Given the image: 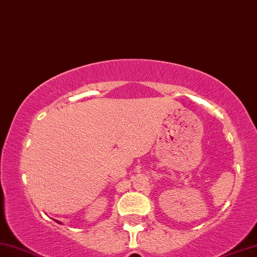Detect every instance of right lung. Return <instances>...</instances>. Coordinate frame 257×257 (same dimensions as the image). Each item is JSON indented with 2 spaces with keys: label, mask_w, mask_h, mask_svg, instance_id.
Instances as JSON below:
<instances>
[{
  "label": "right lung",
  "mask_w": 257,
  "mask_h": 257,
  "mask_svg": "<svg viewBox=\"0 0 257 257\" xmlns=\"http://www.w3.org/2000/svg\"><path fill=\"white\" fill-rule=\"evenodd\" d=\"M57 221H58V220H57ZM58 222H59V221H58ZM59 224H60V222H59Z\"/></svg>",
  "instance_id": "right-lung-1"
}]
</instances>
